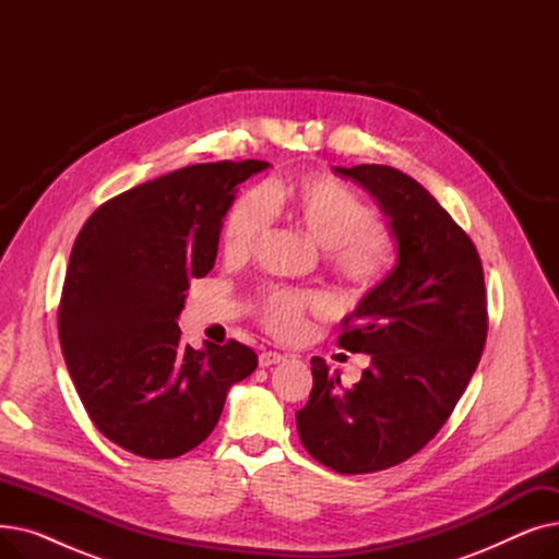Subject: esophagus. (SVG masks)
Segmentation results:
<instances>
[{"mask_svg":"<svg viewBox=\"0 0 559 559\" xmlns=\"http://www.w3.org/2000/svg\"><path fill=\"white\" fill-rule=\"evenodd\" d=\"M283 360H285V356L276 354V350H262L260 358H258L260 367H274V365H278V362H283Z\"/></svg>","mask_w":559,"mask_h":559,"instance_id":"34e87169","label":"esophagus"}]
</instances>
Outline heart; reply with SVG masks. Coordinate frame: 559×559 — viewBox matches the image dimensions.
I'll return each mask as SVG.
<instances>
[{
  "mask_svg": "<svg viewBox=\"0 0 559 559\" xmlns=\"http://www.w3.org/2000/svg\"><path fill=\"white\" fill-rule=\"evenodd\" d=\"M274 211H287L321 249H326L331 270L350 285L376 287L392 270L394 240L385 226H380L371 205L321 176H299L295 181L242 194L224 224V253L233 260L249 258L270 233ZM324 308V297L310 292L270 289L260 301V317L274 335L297 337L304 331L306 312Z\"/></svg>",
  "mask_w": 559,
  "mask_h": 559,
  "instance_id": "1",
  "label": "heart"
}]
</instances>
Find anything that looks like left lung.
<instances>
[{
  "label": "left lung",
  "instance_id": "left-lung-1",
  "mask_svg": "<svg viewBox=\"0 0 559 559\" xmlns=\"http://www.w3.org/2000/svg\"><path fill=\"white\" fill-rule=\"evenodd\" d=\"M390 217L399 260L342 321L337 344L371 356L354 388L312 358L297 413L306 451L337 474H371L421 451L451 417L487 340L483 262L437 199L388 165L335 167Z\"/></svg>",
  "mask_w": 559,
  "mask_h": 559
}]
</instances>
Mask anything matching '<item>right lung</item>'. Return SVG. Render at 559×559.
I'll use <instances>...</instances> for the list:
<instances>
[{
  "label": "right lung",
  "instance_id": "1",
  "mask_svg": "<svg viewBox=\"0 0 559 559\" xmlns=\"http://www.w3.org/2000/svg\"><path fill=\"white\" fill-rule=\"evenodd\" d=\"M264 160L201 163L102 203L76 235L58 337L97 430L146 460L179 457L213 432L255 350L228 340L194 350L176 317L213 270L235 188Z\"/></svg>",
  "mask_w": 559,
  "mask_h": 559
}]
</instances>
